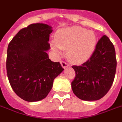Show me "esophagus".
Masks as SVG:
<instances>
[{"mask_svg":"<svg viewBox=\"0 0 122 122\" xmlns=\"http://www.w3.org/2000/svg\"><path fill=\"white\" fill-rule=\"evenodd\" d=\"M61 65L63 69H66V67H68V66H69V64L66 63V62H65V61H61Z\"/></svg>","mask_w":122,"mask_h":122,"instance_id":"esophagus-1","label":"esophagus"}]
</instances>
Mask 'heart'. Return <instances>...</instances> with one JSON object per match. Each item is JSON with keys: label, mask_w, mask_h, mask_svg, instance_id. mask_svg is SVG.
Returning a JSON list of instances; mask_svg holds the SVG:
<instances>
[{"label": "heart", "mask_w": 122, "mask_h": 122, "mask_svg": "<svg viewBox=\"0 0 122 122\" xmlns=\"http://www.w3.org/2000/svg\"><path fill=\"white\" fill-rule=\"evenodd\" d=\"M55 41L51 42L53 50L61 54V49L67 50L66 57L69 61L74 64H82L93 55L97 40L93 31L74 26L57 30Z\"/></svg>", "instance_id": "obj_1"}]
</instances>
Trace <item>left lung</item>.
Here are the masks:
<instances>
[{
  "label": "left lung",
  "instance_id": "1",
  "mask_svg": "<svg viewBox=\"0 0 122 122\" xmlns=\"http://www.w3.org/2000/svg\"><path fill=\"white\" fill-rule=\"evenodd\" d=\"M114 46L106 35L98 41L90 59L72 67L76 76L72 82L74 95L84 101H97L105 96L114 82L116 69Z\"/></svg>",
  "mask_w": 122,
  "mask_h": 122
}]
</instances>
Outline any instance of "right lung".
<instances>
[{
    "label": "right lung",
    "instance_id": "right-lung-1",
    "mask_svg": "<svg viewBox=\"0 0 122 122\" xmlns=\"http://www.w3.org/2000/svg\"><path fill=\"white\" fill-rule=\"evenodd\" d=\"M51 27L34 23L23 28L8 46L6 71L11 87L16 94L28 102L46 97L53 80L63 72L59 62H53L46 53Z\"/></svg>",
    "mask_w": 122,
    "mask_h": 122
}]
</instances>
